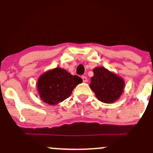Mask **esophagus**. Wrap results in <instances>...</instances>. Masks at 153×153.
I'll return each mask as SVG.
<instances>
[{
  "instance_id": "esophagus-1",
  "label": "esophagus",
  "mask_w": 153,
  "mask_h": 153,
  "mask_svg": "<svg viewBox=\"0 0 153 153\" xmlns=\"http://www.w3.org/2000/svg\"><path fill=\"white\" fill-rule=\"evenodd\" d=\"M82 81H83V82H87L88 81V78L85 76H82Z\"/></svg>"
}]
</instances>
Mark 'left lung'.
Instances as JSON below:
<instances>
[{
    "label": "left lung",
    "instance_id": "8db88e82",
    "mask_svg": "<svg viewBox=\"0 0 153 153\" xmlns=\"http://www.w3.org/2000/svg\"><path fill=\"white\" fill-rule=\"evenodd\" d=\"M94 76L91 79L89 86L101 102L111 103L117 101L122 96L124 88L123 78L111 73L103 67L93 70Z\"/></svg>",
    "mask_w": 153,
    "mask_h": 153
}]
</instances>
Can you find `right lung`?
Returning a JSON list of instances; mask_svg holds the SVG:
<instances>
[{
    "label": "right lung",
    "instance_id": "add662e5",
    "mask_svg": "<svg viewBox=\"0 0 153 153\" xmlns=\"http://www.w3.org/2000/svg\"><path fill=\"white\" fill-rule=\"evenodd\" d=\"M82 80L65 70L56 68L45 73L38 79L37 90L45 103L56 105L68 99L72 91Z\"/></svg>",
    "mask_w": 153,
    "mask_h": 153
}]
</instances>
